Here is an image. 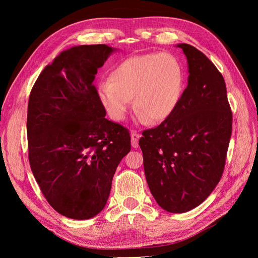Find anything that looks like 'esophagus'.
I'll return each instance as SVG.
<instances>
[{
	"label": "esophagus",
	"mask_w": 258,
	"mask_h": 258,
	"mask_svg": "<svg viewBox=\"0 0 258 258\" xmlns=\"http://www.w3.org/2000/svg\"><path fill=\"white\" fill-rule=\"evenodd\" d=\"M140 137H141V136H140L137 131H135V130L131 131V145H132V147L137 148L139 146Z\"/></svg>",
	"instance_id": "1"
}]
</instances>
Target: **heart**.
<instances>
[{"label":"heart","instance_id":"obj_1","mask_svg":"<svg viewBox=\"0 0 258 258\" xmlns=\"http://www.w3.org/2000/svg\"><path fill=\"white\" fill-rule=\"evenodd\" d=\"M183 72L169 53H147L120 62L110 81L98 84L100 103L115 121H121L131 106L139 118L159 122L173 113L182 95Z\"/></svg>","mask_w":258,"mask_h":258}]
</instances>
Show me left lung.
<instances>
[{
	"label": "left lung",
	"mask_w": 258,
	"mask_h": 258,
	"mask_svg": "<svg viewBox=\"0 0 258 258\" xmlns=\"http://www.w3.org/2000/svg\"><path fill=\"white\" fill-rule=\"evenodd\" d=\"M177 47L187 58L188 84L173 113L144 130L139 141L150 190L171 213L190 211L213 191L224 171L232 123L223 75L194 46Z\"/></svg>",
	"instance_id": "obj_1"
}]
</instances>
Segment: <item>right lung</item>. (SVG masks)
I'll return each instance as SVG.
<instances>
[{
    "label": "right lung",
    "instance_id": "obj_1",
    "mask_svg": "<svg viewBox=\"0 0 258 258\" xmlns=\"http://www.w3.org/2000/svg\"><path fill=\"white\" fill-rule=\"evenodd\" d=\"M115 50L99 44L62 51L30 93L31 170L48 204L73 220H88L103 210L116 168L131 148L128 129L105 118L92 84Z\"/></svg>",
    "mask_w": 258,
    "mask_h": 258
}]
</instances>
